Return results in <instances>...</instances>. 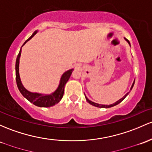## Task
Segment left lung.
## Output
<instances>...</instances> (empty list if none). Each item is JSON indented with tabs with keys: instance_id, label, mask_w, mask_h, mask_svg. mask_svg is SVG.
Returning <instances> with one entry per match:
<instances>
[{
	"instance_id": "obj_1",
	"label": "left lung",
	"mask_w": 152,
	"mask_h": 152,
	"mask_svg": "<svg viewBox=\"0 0 152 152\" xmlns=\"http://www.w3.org/2000/svg\"><path fill=\"white\" fill-rule=\"evenodd\" d=\"M124 39H125V40H126V41L128 43V44H129V45L131 46V43H130V42L128 41V39H126V38H125V37H124ZM134 83H135V80H134V81H133V84H132V85H131V89H130V90H131V89H133V85H134ZM130 91H129V92L126 93V94H125L124 96H123V97L121 98V99H120L119 100H118V101H117V102H115V103H113V104H109V105H107V104H98V103L94 102H92V101L89 100V99H88L87 97H86V95H85V94H84V95H85V98H86V101H87L88 102H89L90 104H91V105H93V106H94V107H99V108H110V107H114V106L117 105V104H119V103H121V102H122V101L123 100V99H124L125 98H126V96H127L129 94Z\"/></svg>"
}]
</instances>
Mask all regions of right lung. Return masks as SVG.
<instances>
[{"label": "right lung", "instance_id": "add662e5", "mask_svg": "<svg viewBox=\"0 0 152 152\" xmlns=\"http://www.w3.org/2000/svg\"><path fill=\"white\" fill-rule=\"evenodd\" d=\"M37 32L38 30H36L31 34L29 39H26L24 42V43L21 46V49H20L19 54H18L17 58H16V67H15V69H16V81L19 91L24 96V97L26 98L28 101H29L31 103H33L34 105L37 107H50L54 106L55 104H58L61 100L63 94H64L65 85L68 82V79L71 77V73H72L74 69L72 68V69L68 70V71L63 73V75L61 77V79H60V82L59 84H58V88L53 93H50V94H42V93L38 92H31V91L26 89L24 86V85L22 84V83H21V78H20L19 75V60L20 57H21V48Z\"/></svg>", "mask_w": 152, "mask_h": 152}]
</instances>
